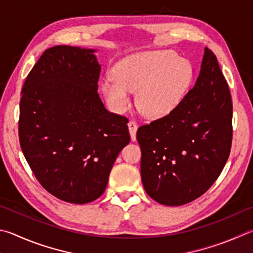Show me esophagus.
Wrapping results in <instances>:
<instances>
[{
  "label": "esophagus",
  "instance_id": "obj_1",
  "mask_svg": "<svg viewBox=\"0 0 253 253\" xmlns=\"http://www.w3.org/2000/svg\"><path fill=\"white\" fill-rule=\"evenodd\" d=\"M128 130H129L130 138L132 141L136 140V131H137V123L134 121H130L128 123Z\"/></svg>",
  "mask_w": 253,
  "mask_h": 253
}]
</instances>
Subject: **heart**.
I'll list each match as a JSON object with an SVG mask.
<instances>
[{
	"mask_svg": "<svg viewBox=\"0 0 253 253\" xmlns=\"http://www.w3.org/2000/svg\"><path fill=\"white\" fill-rule=\"evenodd\" d=\"M114 77L100 83L105 99L114 112L124 113L131 105L148 119L167 117L186 97L194 80V68L186 58L167 50L131 54L115 65Z\"/></svg>",
	"mask_w": 253,
	"mask_h": 253,
	"instance_id": "1",
	"label": "heart"
}]
</instances>
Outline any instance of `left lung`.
Wrapping results in <instances>:
<instances>
[{
    "instance_id": "obj_1",
    "label": "left lung",
    "mask_w": 253,
    "mask_h": 253,
    "mask_svg": "<svg viewBox=\"0 0 253 253\" xmlns=\"http://www.w3.org/2000/svg\"><path fill=\"white\" fill-rule=\"evenodd\" d=\"M140 174L150 198L181 206L204 195L230 154L232 100L215 55L208 47L194 88L167 117L140 126Z\"/></svg>"
}]
</instances>
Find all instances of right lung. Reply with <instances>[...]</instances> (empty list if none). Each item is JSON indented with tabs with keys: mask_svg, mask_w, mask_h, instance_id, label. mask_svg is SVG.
Here are the masks:
<instances>
[{
	"mask_svg": "<svg viewBox=\"0 0 253 253\" xmlns=\"http://www.w3.org/2000/svg\"><path fill=\"white\" fill-rule=\"evenodd\" d=\"M96 49L45 50L22 88L18 137L32 171L49 194L71 204L99 198L118 154L130 141L127 118L97 93Z\"/></svg>",
	"mask_w": 253,
	"mask_h": 253,
	"instance_id": "1",
	"label": "right lung"
}]
</instances>
